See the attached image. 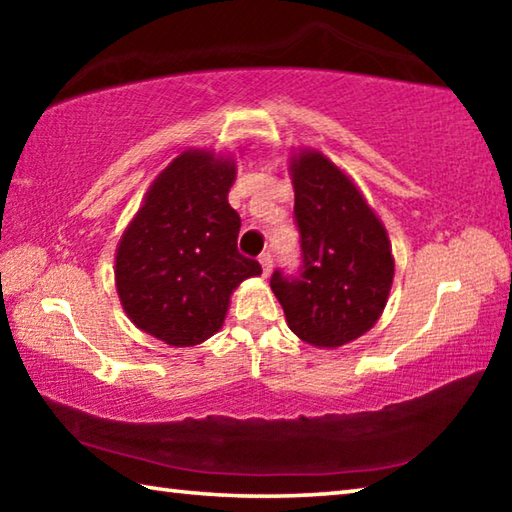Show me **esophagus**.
<instances>
[{
	"label": "esophagus",
	"instance_id": "esophagus-1",
	"mask_svg": "<svg viewBox=\"0 0 512 512\" xmlns=\"http://www.w3.org/2000/svg\"><path fill=\"white\" fill-rule=\"evenodd\" d=\"M259 264H262L264 277L271 275V271H273V257H271V253H262V255H259Z\"/></svg>",
	"mask_w": 512,
	"mask_h": 512
}]
</instances>
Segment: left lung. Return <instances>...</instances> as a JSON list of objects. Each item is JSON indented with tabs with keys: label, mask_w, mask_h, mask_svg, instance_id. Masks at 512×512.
Instances as JSON below:
<instances>
[{
	"label": "left lung",
	"mask_w": 512,
	"mask_h": 512,
	"mask_svg": "<svg viewBox=\"0 0 512 512\" xmlns=\"http://www.w3.org/2000/svg\"><path fill=\"white\" fill-rule=\"evenodd\" d=\"M302 273L275 271L271 289L300 341L336 350L375 327L391 296L388 232L357 183L316 149L289 158Z\"/></svg>",
	"instance_id": "1"
}]
</instances>
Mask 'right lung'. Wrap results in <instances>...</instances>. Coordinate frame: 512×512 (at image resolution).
<instances>
[{
	"label": "right lung",
	"mask_w": 512,
	"mask_h": 512,
	"mask_svg": "<svg viewBox=\"0 0 512 512\" xmlns=\"http://www.w3.org/2000/svg\"><path fill=\"white\" fill-rule=\"evenodd\" d=\"M232 155L187 149L153 180L115 253V287L131 323L171 348H192L223 327L230 296L262 275L239 255V214L228 203Z\"/></svg>",
	"instance_id": "right-lung-1"
}]
</instances>
